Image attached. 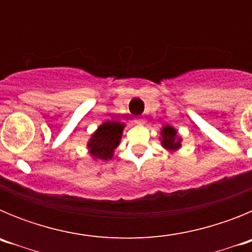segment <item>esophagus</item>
Returning <instances> with one entry per match:
<instances>
[{
	"mask_svg": "<svg viewBox=\"0 0 252 252\" xmlns=\"http://www.w3.org/2000/svg\"><path fill=\"white\" fill-rule=\"evenodd\" d=\"M135 122L139 125H142L145 124V119H144V117H136V119H135Z\"/></svg>",
	"mask_w": 252,
	"mask_h": 252,
	"instance_id": "34e87169",
	"label": "esophagus"
}]
</instances>
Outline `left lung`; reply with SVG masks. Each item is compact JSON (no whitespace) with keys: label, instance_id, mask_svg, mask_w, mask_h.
<instances>
[{"label":"left lung","instance_id":"1","mask_svg":"<svg viewBox=\"0 0 252 252\" xmlns=\"http://www.w3.org/2000/svg\"><path fill=\"white\" fill-rule=\"evenodd\" d=\"M161 145L169 151H177L182 146V139L178 136V131L170 125H165L161 132Z\"/></svg>","mask_w":252,"mask_h":252}]
</instances>
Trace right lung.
I'll use <instances>...</instances> for the list:
<instances>
[{
	"label": "right lung",
	"mask_w": 252,
	"mask_h": 252,
	"mask_svg": "<svg viewBox=\"0 0 252 252\" xmlns=\"http://www.w3.org/2000/svg\"><path fill=\"white\" fill-rule=\"evenodd\" d=\"M124 128L125 124L119 121H107L98 126L87 144V148L93 159H112L113 151L121 141Z\"/></svg>",
	"instance_id": "add662e5"
}]
</instances>
